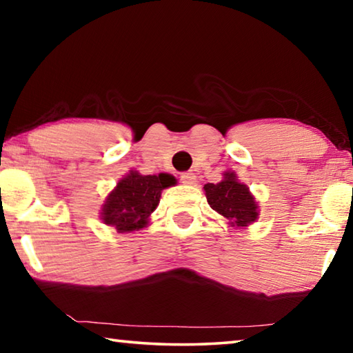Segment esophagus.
Instances as JSON below:
<instances>
[{
  "instance_id": "esophagus-1",
  "label": "esophagus",
  "mask_w": 353,
  "mask_h": 353,
  "mask_svg": "<svg viewBox=\"0 0 353 353\" xmlns=\"http://www.w3.org/2000/svg\"><path fill=\"white\" fill-rule=\"evenodd\" d=\"M181 181L185 185H194L196 183V174L194 172H183L181 176Z\"/></svg>"
}]
</instances>
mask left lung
I'll return each instance as SVG.
<instances>
[{
	"instance_id": "1",
	"label": "left lung",
	"mask_w": 353,
	"mask_h": 353,
	"mask_svg": "<svg viewBox=\"0 0 353 353\" xmlns=\"http://www.w3.org/2000/svg\"><path fill=\"white\" fill-rule=\"evenodd\" d=\"M204 191L213 210L223 214L235 229L248 227L259 218V204L234 171H225L224 179L218 183H205Z\"/></svg>"
}]
</instances>
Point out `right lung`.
Returning <instances> with one entry per match:
<instances>
[{
    "label": "right lung",
    "instance_id": "add662e5",
    "mask_svg": "<svg viewBox=\"0 0 353 353\" xmlns=\"http://www.w3.org/2000/svg\"><path fill=\"white\" fill-rule=\"evenodd\" d=\"M176 183V177L166 172L143 176L139 171H129L105 198L101 219L118 234L140 230L157 208L162 191Z\"/></svg>",
    "mask_w": 353,
    "mask_h": 353
}]
</instances>
